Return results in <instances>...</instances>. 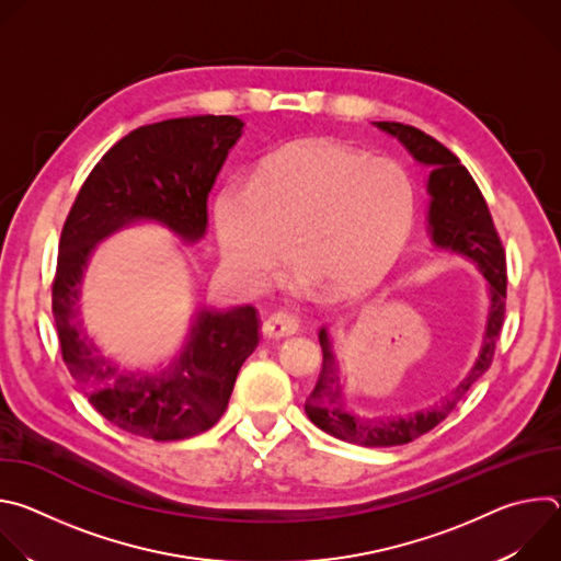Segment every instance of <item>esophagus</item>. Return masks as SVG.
Returning <instances> with one entry per match:
<instances>
[{"label": "esophagus", "instance_id": "34e87169", "mask_svg": "<svg viewBox=\"0 0 561 561\" xmlns=\"http://www.w3.org/2000/svg\"><path fill=\"white\" fill-rule=\"evenodd\" d=\"M262 331H264L266 337H273V340L290 337L299 331V319L295 314H288V312H273L264 322Z\"/></svg>", "mask_w": 561, "mask_h": 561}]
</instances>
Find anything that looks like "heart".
I'll use <instances>...</instances> for the list:
<instances>
[{
    "instance_id": "1",
    "label": "heart",
    "mask_w": 561,
    "mask_h": 561,
    "mask_svg": "<svg viewBox=\"0 0 561 561\" xmlns=\"http://www.w3.org/2000/svg\"><path fill=\"white\" fill-rule=\"evenodd\" d=\"M415 210V182L397 159L304 139L264 157L251 184L228 182L215 228L224 264L249 288L271 286L293 244L304 284L355 293L402 255Z\"/></svg>"
}]
</instances>
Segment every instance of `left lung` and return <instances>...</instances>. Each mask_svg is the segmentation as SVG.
<instances>
[{
	"label": "left lung",
	"mask_w": 561,
	"mask_h": 561,
	"mask_svg": "<svg viewBox=\"0 0 561 561\" xmlns=\"http://www.w3.org/2000/svg\"><path fill=\"white\" fill-rule=\"evenodd\" d=\"M375 126L402 141L420 164L431 167L428 224L433 242L435 247L461 253L477 264L479 273L491 284V312L482 353H479V359L474 362L468 377L457 388H453L442 402L404 415L362 417L348 411L329 333L327 329L319 331L324 362L317 383L306 399L304 411L317 428H322L337 439L368 448L402 446L442 424L457 409L470 386L491 368L506 312L504 247L495 230L489 204L466 167H461L457 154H453L444 144L415 126L399 122H375Z\"/></svg>",
	"instance_id": "obj_1"
}]
</instances>
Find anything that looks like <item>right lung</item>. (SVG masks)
<instances>
[{
	"mask_svg": "<svg viewBox=\"0 0 561 561\" xmlns=\"http://www.w3.org/2000/svg\"><path fill=\"white\" fill-rule=\"evenodd\" d=\"M244 122L232 115L178 117L122 137L91 171L64 221L53 314L64 364L93 409L126 433L175 442L199 435L224 415L239 368L257 348L253 306L204 308L191 340L159 375L115 366L79 319V284L100 239L139 219L197 242L208 224L206 199Z\"/></svg>",
	"mask_w": 561,
	"mask_h": 561,
	"instance_id": "1",
	"label": "right lung"
}]
</instances>
